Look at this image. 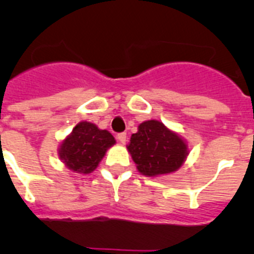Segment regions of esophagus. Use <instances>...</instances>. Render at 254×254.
I'll list each match as a JSON object with an SVG mask.
<instances>
[{"instance_id":"esophagus-1","label":"esophagus","mask_w":254,"mask_h":254,"mask_svg":"<svg viewBox=\"0 0 254 254\" xmlns=\"http://www.w3.org/2000/svg\"><path fill=\"white\" fill-rule=\"evenodd\" d=\"M117 140L120 141L121 143H126V140H127V134H126L125 132H122V133H118L117 134Z\"/></svg>"}]
</instances>
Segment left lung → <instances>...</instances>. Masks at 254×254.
I'll list each match as a JSON object with an SVG mask.
<instances>
[{
	"instance_id": "8db88e82",
	"label": "left lung",
	"mask_w": 254,
	"mask_h": 254,
	"mask_svg": "<svg viewBox=\"0 0 254 254\" xmlns=\"http://www.w3.org/2000/svg\"><path fill=\"white\" fill-rule=\"evenodd\" d=\"M129 154L137 170L146 177L176 172L188 155L187 143L159 121H146L131 136Z\"/></svg>"
}]
</instances>
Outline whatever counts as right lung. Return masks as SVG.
Segmentation results:
<instances>
[{"label": "right lung", "mask_w": 254, "mask_h": 254, "mask_svg": "<svg viewBox=\"0 0 254 254\" xmlns=\"http://www.w3.org/2000/svg\"><path fill=\"white\" fill-rule=\"evenodd\" d=\"M114 143L116 140L107 129H99L90 122H80L62 142L58 154L71 170L89 174Z\"/></svg>", "instance_id": "right-lung-1"}]
</instances>
